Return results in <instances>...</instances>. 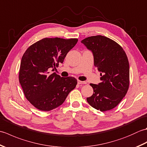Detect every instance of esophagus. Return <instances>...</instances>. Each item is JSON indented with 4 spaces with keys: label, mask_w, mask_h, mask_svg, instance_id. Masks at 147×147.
Returning a JSON list of instances; mask_svg holds the SVG:
<instances>
[{
    "label": "esophagus",
    "mask_w": 147,
    "mask_h": 147,
    "mask_svg": "<svg viewBox=\"0 0 147 147\" xmlns=\"http://www.w3.org/2000/svg\"><path fill=\"white\" fill-rule=\"evenodd\" d=\"M78 84H79V85H85V84H86V82H82V81H80V80H78Z\"/></svg>",
    "instance_id": "esophagus-1"
}]
</instances>
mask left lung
Instances as JSON below:
<instances>
[{"mask_svg": "<svg viewBox=\"0 0 147 147\" xmlns=\"http://www.w3.org/2000/svg\"><path fill=\"white\" fill-rule=\"evenodd\" d=\"M91 51L94 65L100 72L101 83L90 84L93 95L86 98L88 104L102 112L111 110L125 96L129 85V65L123 49L107 37L96 35L82 40Z\"/></svg>", "mask_w": 147, "mask_h": 147, "instance_id": "left-lung-1", "label": "left lung"}]
</instances>
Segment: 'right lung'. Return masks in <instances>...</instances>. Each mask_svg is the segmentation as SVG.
Here are the masks:
<instances>
[{"label": "right lung", "instance_id": "right-lung-1", "mask_svg": "<svg viewBox=\"0 0 147 147\" xmlns=\"http://www.w3.org/2000/svg\"><path fill=\"white\" fill-rule=\"evenodd\" d=\"M77 38H43L29 47L21 59L19 80L26 99L34 107L49 111L63 104L77 85L73 77H61L54 71L62 63Z\"/></svg>", "mask_w": 147, "mask_h": 147}]
</instances>
